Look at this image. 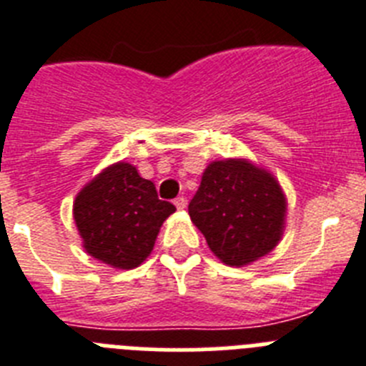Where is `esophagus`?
Segmentation results:
<instances>
[{
    "label": "esophagus",
    "mask_w": 366,
    "mask_h": 366,
    "mask_svg": "<svg viewBox=\"0 0 366 366\" xmlns=\"http://www.w3.org/2000/svg\"><path fill=\"white\" fill-rule=\"evenodd\" d=\"M186 204L187 201L184 199V197H177V199H174V206H177V209H184L186 208Z\"/></svg>",
    "instance_id": "1"
}]
</instances>
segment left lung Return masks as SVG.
Returning <instances> with one entry per match:
<instances>
[{"instance_id": "1", "label": "left lung", "mask_w": 366, "mask_h": 366, "mask_svg": "<svg viewBox=\"0 0 366 366\" xmlns=\"http://www.w3.org/2000/svg\"><path fill=\"white\" fill-rule=\"evenodd\" d=\"M187 209L209 250L224 265L244 267L280 243L287 197L274 174L259 164L224 158L206 165Z\"/></svg>"}]
</instances>
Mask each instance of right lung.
Returning <instances> with one entry per match:
<instances>
[{"instance_id":"add662e5","label":"right lung","mask_w":366,"mask_h":366,"mask_svg":"<svg viewBox=\"0 0 366 366\" xmlns=\"http://www.w3.org/2000/svg\"><path fill=\"white\" fill-rule=\"evenodd\" d=\"M174 209L158 199L154 184L139 177L136 165L116 162L77 193L73 219L92 258L129 271L147 259L160 227Z\"/></svg>"}]
</instances>
